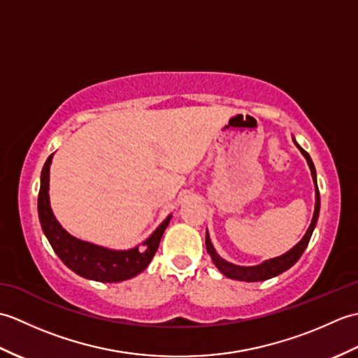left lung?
I'll return each instance as SVG.
<instances>
[{
	"label": "left lung",
	"mask_w": 358,
	"mask_h": 358,
	"mask_svg": "<svg viewBox=\"0 0 358 358\" xmlns=\"http://www.w3.org/2000/svg\"><path fill=\"white\" fill-rule=\"evenodd\" d=\"M295 143V146L300 149V152L303 155H305L306 162L309 164V169L310 173H313V180L315 183V210H314V217H313V222H310V226L308 227V231L305 234V237H303L296 245L291 249L287 250L286 254L275 257V258H271V260H266L262 264H257V266H237V264H232L229 262L223 260V258H220V255L215 252L214 246H212L210 238H209V234L206 231V249H208V254L210 255L212 262L217 266V269L226 275L227 278H232V280H240V281H263V280H268L272 277H277L280 275L281 272L287 271L291 266H294L296 262H299V258L301 257V254L305 252V249L308 248V243L313 237V232H314V227L317 224V220H318V214H320V192H318V187H317V173H315V167L313 159H310L308 152L303 149L299 143Z\"/></svg>",
	"instance_id": "8db88e82"
}]
</instances>
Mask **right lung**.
<instances>
[{
    "label": "right lung",
    "mask_w": 358,
    "mask_h": 358,
    "mask_svg": "<svg viewBox=\"0 0 358 358\" xmlns=\"http://www.w3.org/2000/svg\"><path fill=\"white\" fill-rule=\"evenodd\" d=\"M52 157L53 154L45 159L41 171L38 217H40L43 232L48 237L52 249L59 257V260L71 271L78 273L80 277L101 281V283H117V281H124L138 275L154 258L159 240H162L172 215L167 217L140 248L136 246L127 250H113L75 238L73 235L63 229V226L57 222L50 209L49 171Z\"/></svg>",
    "instance_id": "obj_1"
}]
</instances>
